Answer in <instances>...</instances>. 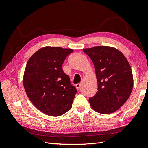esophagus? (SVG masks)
<instances>
[{
  "label": "esophagus",
  "mask_w": 148,
  "mask_h": 148,
  "mask_svg": "<svg viewBox=\"0 0 148 148\" xmlns=\"http://www.w3.org/2000/svg\"><path fill=\"white\" fill-rule=\"evenodd\" d=\"M75 86H76V88H77V89H78V90H79V89L81 88V87H82V84H79V83H78V84H77L75 85Z\"/></svg>",
  "instance_id": "1"
}]
</instances>
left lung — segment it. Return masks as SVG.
<instances>
[{
	"label": "left lung",
	"instance_id": "obj_1",
	"mask_svg": "<svg viewBox=\"0 0 148 148\" xmlns=\"http://www.w3.org/2000/svg\"><path fill=\"white\" fill-rule=\"evenodd\" d=\"M95 68L97 92L89 99L92 108L102 114L113 113L131 95L132 71L123 53L114 47L96 46L83 49Z\"/></svg>",
	"mask_w": 148,
	"mask_h": 148
}]
</instances>
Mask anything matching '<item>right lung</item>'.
<instances>
[{
	"label": "right lung",
	"mask_w": 148,
	"mask_h": 148,
	"mask_svg": "<svg viewBox=\"0 0 148 148\" xmlns=\"http://www.w3.org/2000/svg\"><path fill=\"white\" fill-rule=\"evenodd\" d=\"M72 49L44 47L31 56L26 66L23 86L36 108L46 115L58 117L72 106L77 89L62 70L66 57Z\"/></svg>",
	"instance_id": "1"
}]
</instances>
